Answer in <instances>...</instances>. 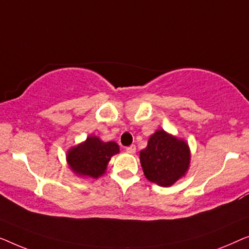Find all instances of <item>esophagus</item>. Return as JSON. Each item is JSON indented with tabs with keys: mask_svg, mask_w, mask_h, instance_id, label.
Here are the masks:
<instances>
[{
	"mask_svg": "<svg viewBox=\"0 0 249 249\" xmlns=\"http://www.w3.org/2000/svg\"><path fill=\"white\" fill-rule=\"evenodd\" d=\"M126 151H127L128 153H135V151H136V146L133 144V145H129V146H127V148H126Z\"/></svg>",
	"mask_w": 249,
	"mask_h": 249,
	"instance_id": "1",
	"label": "esophagus"
}]
</instances>
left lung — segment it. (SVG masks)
<instances>
[{
  "label": "left lung",
  "instance_id": "left-lung-1",
  "mask_svg": "<svg viewBox=\"0 0 249 249\" xmlns=\"http://www.w3.org/2000/svg\"><path fill=\"white\" fill-rule=\"evenodd\" d=\"M140 161L146 179L168 187L187 173L191 151L184 140L158 129L150 136L146 148L140 151Z\"/></svg>",
  "mask_w": 249,
  "mask_h": 249
}]
</instances>
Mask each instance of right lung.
I'll return each mask as SVG.
<instances>
[{"mask_svg": "<svg viewBox=\"0 0 249 249\" xmlns=\"http://www.w3.org/2000/svg\"><path fill=\"white\" fill-rule=\"evenodd\" d=\"M120 152L116 142H104L97 136H88L85 142L68 151L66 161L76 175L98 178L106 173L111 157Z\"/></svg>", "mask_w": 249, "mask_h": 249, "instance_id": "obj_1", "label": "right lung"}]
</instances>
